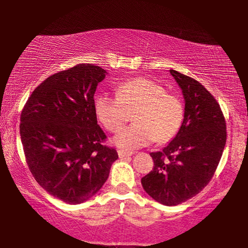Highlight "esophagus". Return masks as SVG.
Listing matches in <instances>:
<instances>
[{
  "label": "esophagus",
  "instance_id": "obj_1",
  "mask_svg": "<svg viewBox=\"0 0 248 248\" xmlns=\"http://www.w3.org/2000/svg\"><path fill=\"white\" fill-rule=\"evenodd\" d=\"M118 157L120 158H126L130 157V155H134L133 151H128V150H124V149H118Z\"/></svg>",
  "mask_w": 248,
  "mask_h": 248
}]
</instances>
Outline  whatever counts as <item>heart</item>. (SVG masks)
<instances>
[{
  "label": "heart",
  "instance_id": "obj_1",
  "mask_svg": "<svg viewBox=\"0 0 248 248\" xmlns=\"http://www.w3.org/2000/svg\"><path fill=\"white\" fill-rule=\"evenodd\" d=\"M115 96L100 93L94 98V113L109 132H117L127 120V111L135 108V123L115 137L123 148H140L158 140L166 142L177 134L184 121L185 108L179 96L167 93L164 86L149 78H132L115 86Z\"/></svg>",
  "mask_w": 248,
  "mask_h": 248
}]
</instances>
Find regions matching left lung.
<instances>
[{
    "label": "left lung",
    "mask_w": 248,
    "mask_h": 248,
    "mask_svg": "<svg viewBox=\"0 0 248 248\" xmlns=\"http://www.w3.org/2000/svg\"><path fill=\"white\" fill-rule=\"evenodd\" d=\"M185 99L184 121L174 140L151 152L154 168L142 177L144 191L165 205L199 194L215 175L226 145V120L216 98L191 77L170 70Z\"/></svg>",
    "instance_id": "left-lung-1"
}]
</instances>
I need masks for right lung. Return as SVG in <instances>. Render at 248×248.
<instances>
[{
    "mask_svg": "<svg viewBox=\"0 0 248 248\" xmlns=\"http://www.w3.org/2000/svg\"><path fill=\"white\" fill-rule=\"evenodd\" d=\"M106 71L78 64L43 81L20 116L27 165L36 182L69 204L89 200L107 181L115 149L104 144L93 94Z\"/></svg>",
    "mask_w": 248,
    "mask_h": 248,
    "instance_id": "1",
    "label": "right lung"
}]
</instances>
